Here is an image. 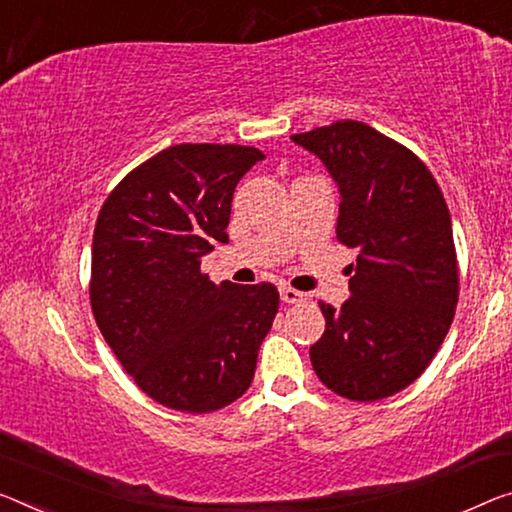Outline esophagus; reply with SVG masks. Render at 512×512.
<instances>
[{
  "label": "esophagus",
  "instance_id": "esophagus-1",
  "mask_svg": "<svg viewBox=\"0 0 512 512\" xmlns=\"http://www.w3.org/2000/svg\"><path fill=\"white\" fill-rule=\"evenodd\" d=\"M279 290H281V300L286 302V304H300V302L306 300L304 293H300V290H295V288H290V286H281Z\"/></svg>",
  "mask_w": 512,
  "mask_h": 512
}]
</instances>
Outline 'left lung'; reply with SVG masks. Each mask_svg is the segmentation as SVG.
Wrapping results in <instances>:
<instances>
[{
  "label": "left lung",
  "instance_id": "left-lung-1",
  "mask_svg": "<svg viewBox=\"0 0 512 512\" xmlns=\"http://www.w3.org/2000/svg\"><path fill=\"white\" fill-rule=\"evenodd\" d=\"M290 139L325 162L341 190L336 238L359 249L350 300L320 302L313 371L338 396L375 403L410 387L451 327L460 293L451 215L421 157L371 125L345 119Z\"/></svg>",
  "mask_w": 512,
  "mask_h": 512
}]
</instances>
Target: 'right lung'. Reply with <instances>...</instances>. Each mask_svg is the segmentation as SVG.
<instances>
[{
  "label": "right lung",
  "mask_w": 512,
  "mask_h": 512,
  "mask_svg": "<svg viewBox=\"0 0 512 512\" xmlns=\"http://www.w3.org/2000/svg\"><path fill=\"white\" fill-rule=\"evenodd\" d=\"M254 146L178 144L141 162L102 203L89 297L109 348L155 403L222 410L254 380L279 309L272 283H212L201 258L226 226Z\"/></svg>",
  "instance_id": "right-lung-1"
}]
</instances>
